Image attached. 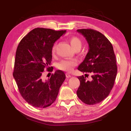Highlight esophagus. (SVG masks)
<instances>
[{
  "mask_svg": "<svg viewBox=\"0 0 131 131\" xmlns=\"http://www.w3.org/2000/svg\"><path fill=\"white\" fill-rule=\"evenodd\" d=\"M66 75V77H67V78H69V77H71V75L69 73H67Z\"/></svg>",
  "mask_w": 131,
  "mask_h": 131,
  "instance_id": "obj_1",
  "label": "esophagus"
}]
</instances>
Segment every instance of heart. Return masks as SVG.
I'll list each match as a JSON object with an SVG mask.
<instances>
[{"label": "heart", "instance_id": "b5f03b06", "mask_svg": "<svg viewBox=\"0 0 131 131\" xmlns=\"http://www.w3.org/2000/svg\"><path fill=\"white\" fill-rule=\"evenodd\" d=\"M69 42L71 44V46L73 49L76 48H81L82 46V41L79 37L73 36L69 39ZM56 44L53 45L51 50L52 54L54 55L56 51ZM78 62L75 59H64L63 60L58 63V68L64 71L71 72L73 71V68L77 65Z\"/></svg>", "mask_w": 131, "mask_h": 131}]
</instances>
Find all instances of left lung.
<instances>
[{
    "instance_id": "left-lung-1",
    "label": "left lung",
    "mask_w": 131,
    "mask_h": 131,
    "mask_svg": "<svg viewBox=\"0 0 131 131\" xmlns=\"http://www.w3.org/2000/svg\"><path fill=\"white\" fill-rule=\"evenodd\" d=\"M77 31L85 37L89 47L77 69L92 77L91 81L83 75L78 77L80 85L77 95L85 104L95 105L105 100L113 88L117 74L115 55L111 42L100 32L91 29Z\"/></svg>"
}]
</instances>
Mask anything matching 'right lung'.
Returning a JSON list of instances; mask_svg holds the SVG:
<instances>
[{"instance_id": "1", "label": "right lung", "mask_w": 131, "mask_h": 131, "mask_svg": "<svg viewBox=\"0 0 131 131\" xmlns=\"http://www.w3.org/2000/svg\"><path fill=\"white\" fill-rule=\"evenodd\" d=\"M66 32L37 28L21 39L15 60L13 76L21 95L35 107L46 108L57 99L60 87L66 79L63 71L57 70L47 80L42 79L44 69L52 72V47Z\"/></svg>"}]
</instances>
